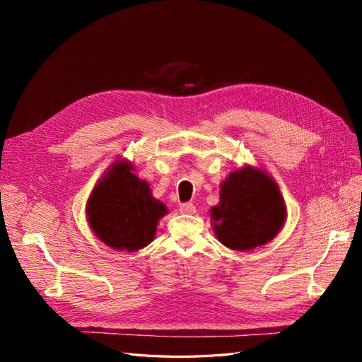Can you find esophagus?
<instances>
[{"instance_id":"1","label":"esophagus","mask_w":362,"mask_h":362,"mask_svg":"<svg viewBox=\"0 0 362 362\" xmlns=\"http://www.w3.org/2000/svg\"><path fill=\"white\" fill-rule=\"evenodd\" d=\"M180 211L182 214H193L196 211V206L192 202H184L180 205Z\"/></svg>"}]
</instances>
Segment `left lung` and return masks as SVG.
Segmentation results:
<instances>
[{
    "mask_svg": "<svg viewBox=\"0 0 362 362\" xmlns=\"http://www.w3.org/2000/svg\"><path fill=\"white\" fill-rule=\"evenodd\" d=\"M211 217L218 242L234 250H249L279 233L286 205L275 181L264 172L245 168L229 173Z\"/></svg>",
    "mask_w": 362,
    "mask_h": 362,
    "instance_id": "left-lung-1",
    "label": "left lung"
}]
</instances>
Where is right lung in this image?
Here are the masks:
<instances>
[{
	"label": "right lung",
	"instance_id": "add662e5",
	"mask_svg": "<svg viewBox=\"0 0 362 362\" xmlns=\"http://www.w3.org/2000/svg\"><path fill=\"white\" fill-rule=\"evenodd\" d=\"M127 161L115 163L87 201V218L96 237L113 249L139 250L152 242L157 222L168 213L152 198L148 182L131 173Z\"/></svg>",
	"mask_w": 362,
	"mask_h": 362
}]
</instances>
